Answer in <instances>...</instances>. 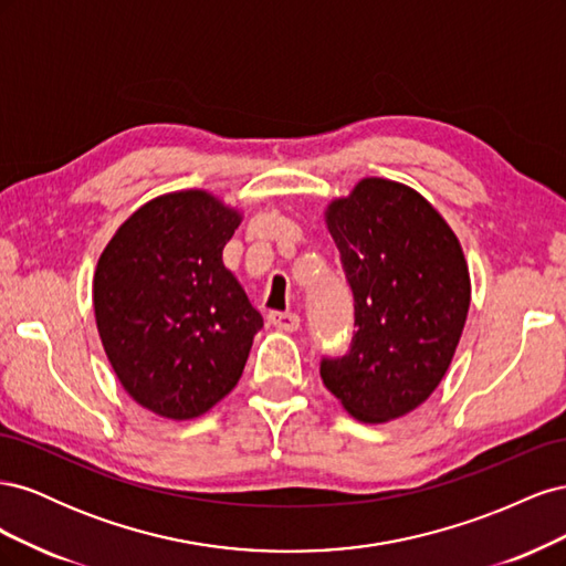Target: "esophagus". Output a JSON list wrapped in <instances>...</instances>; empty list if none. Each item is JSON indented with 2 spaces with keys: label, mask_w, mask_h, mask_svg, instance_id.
Returning a JSON list of instances; mask_svg holds the SVG:
<instances>
[{
  "label": "esophagus",
  "mask_w": 566,
  "mask_h": 566,
  "mask_svg": "<svg viewBox=\"0 0 566 566\" xmlns=\"http://www.w3.org/2000/svg\"><path fill=\"white\" fill-rule=\"evenodd\" d=\"M269 323L283 333H293L300 328V316L293 312H269Z\"/></svg>",
  "instance_id": "1"
}]
</instances>
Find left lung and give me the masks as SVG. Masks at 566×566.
I'll return each instance as SVG.
<instances>
[{"label": "left lung", "mask_w": 566, "mask_h": 566, "mask_svg": "<svg viewBox=\"0 0 566 566\" xmlns=\"http://www.w3.org/2000/svg\"><path fill=\"white\" fill-rule=\"evenodd\" d=\"M325 224L354 293L352 347L321 378L347 413L387 422L416 410L447 375L470 310V271L455 233L413 188L361 179Z\"/></svg>", "instance_id": "obj_1"}]
</instances>
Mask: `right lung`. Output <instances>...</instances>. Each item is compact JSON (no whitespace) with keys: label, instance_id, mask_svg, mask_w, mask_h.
<instances>
[{"label":"right lung","instance_id":"obj_1","mask_svg":"<svg viewBox=\"0 0 566 566\" xmlns=\"http://www.w3.org/2000/svg\"><path fill=\"white\" fill-rule=\"evenodd\" d=\"M241 212L208 191L142 205L94 273V314L129 397L169 420L198 418L238 385L260 312L221 262Z\"/></svg>","mask_w":566,"mask_h":566}]
</instances>
